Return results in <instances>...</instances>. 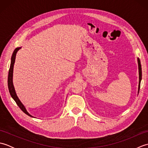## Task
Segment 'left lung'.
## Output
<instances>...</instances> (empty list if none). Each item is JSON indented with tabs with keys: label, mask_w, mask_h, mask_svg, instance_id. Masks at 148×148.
Segmentation results:
<instances>
[{
	"label": "left lung",
	"mask_w": 148,
	"mask_h": 148,
	"mask_svg": "<svg viewBox=\"0 0 148 148\" xmlns=\"http://www.w3.org/2000/svg\"><path fill=\"white\" fill-rule=\"evenodd\" d=\"M138 65H139V92L140 90V81L141 79H142V68H141V64L139 58H138Z\"/></svg>",
	"instance_id": "left-lung-1"
}]
</instances>
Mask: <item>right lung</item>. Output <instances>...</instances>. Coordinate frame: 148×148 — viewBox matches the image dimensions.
<instances>
[{
  "instance_id": "obj_1",
  "label": "right lung",
  "mask_w": 148,
  "mask_h": 148,
  "mask_svg": "<svg viewBox=\"0 0 148 148\" xmlns=\"http://www.w3.org/2000/svg\"><path fill=\"white\" fill-rule=\"evenodd\" d=\"M21 48H16L14 51L12 53V56H11V65H10V68H9V74H8V88L9 93H10V95L12 97V98L14 99V101L16 103V104L18 106L19 108L21 109V110L23 111L24 113H25L28 116H30V117H32L29 112L27 111V110L25 108V106L23 105V103L21 102V101L19 100L18 97L16 95V93L14 88L13 86V83H12V73H13V67H14V64L15 62V58H16V53Z\"/></svg>"
}]
</instances>
